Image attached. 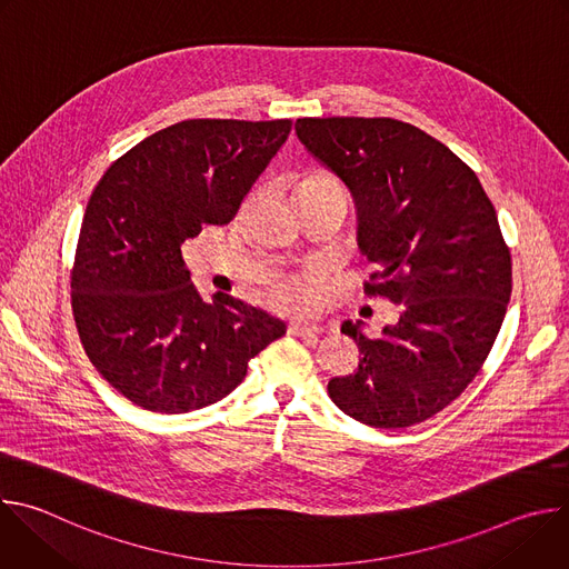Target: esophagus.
<instances>
[{
  "mask_svg": "<svg viewBox=\"0 0 569 569\" xmlns=\"http://www.w3.org/2000/svg\"><path fill=\"white\" fill-rule=\"evenodd\" d=\"M288 331H290L292 336H301V338H306V336H317V333H321V323L306 321V319H297V321H290Z\"/></svg>",
  "mask_w": 569,
  "mask_h": 569,
  "instance_id": "34e87169",
  "label": "esophagus"
}]
</instances>
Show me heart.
<instances>
[{"instance_id":"heart-1","label":"heart","mask_w":569,"mask_h":569,"mask_svg":"<svg viewBox=\"0 0 569 569\" xmlns=\"http://www.w3.org/2000/svg\"><path fill=\"white\" fill-rule=\"evenodd\" d=\"M329 187H340L336 178L327 176V173H310L301 180L299 184V196L308 193V191H319V189H329ZM270 303L277 310H286V312H295V310H306L315 303L317 299V283L315 277L310 274H301V277H288L277 281L270 288L268 295Z\"/></svg>"}]
</instances>
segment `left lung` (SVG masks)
Listing matches in <instances>:
<instances>
[{"mask_svg":"<svg viewBox=\"0 0 569 569\" xmlns=\"http://www.w3.org/2000/svg\"><path fill=\"white\" fill-rule=\"evenodd\" d=\"M299 141L351 191L358 248L378 266L365 292L400 306L369 340L345 321L360 362L329 396L371 428H410L477 376L511 297V254L475 171L412 123L378 117L297 119Z\"/></svg>","mask_w":569,"mask_h":569,"instance_id":"left-lung-1","label":"left lung"}]
</instances>
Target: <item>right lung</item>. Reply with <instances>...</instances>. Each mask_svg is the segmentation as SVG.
<instances>
[{"label": "right lung", "instance_id": "1", "mask_svg": "<svg viewBox=\"0 0 569 569\" xmlns=\"http://www.w3.org/2000/svg\"><path fill=\"white\" fill-rule=\"evenodd\" d=\"M290 128L180 121L121 154L92 191L71 268L73 319L90 362L139 408L184 415L218 402L286 333L231 295L202 301L182 246L233 220Z\"/></svg>", "mask_w": 569, "mask_h": 569}]
</instances>
